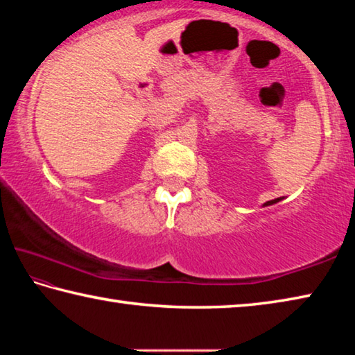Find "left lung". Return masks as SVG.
I'll use <instances>...</instances> for the list:
<instances>
[{
	"label": "left lung",
	"instance_id": "obj_1",
	"mask_svg": "<svg viewBox=\"0 0 355 355\" xmlns=\"http://www.w3.org/2000/svg\"><path fill=\"white\" fill-rule=\"evenodd\" d=\"M279 200H282L280 199V197H279V199H274V200H269V202H266V203H264V207H268V205H272V203H277Z\"/></svg>",
	"mask_w": 355,
	"mask_h": 355
}]
</instances>
